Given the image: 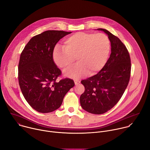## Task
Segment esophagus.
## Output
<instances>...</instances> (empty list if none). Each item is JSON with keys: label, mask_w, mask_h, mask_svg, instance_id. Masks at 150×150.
Instances as JSON below:
<instances>
[{"label": "esophagus", "mask_w": 150, "mask_h": 150, "mask_svg": "<svg viewBox=\"0 0 150 150\" xmlns=\"http://www.w3.org/2000/svg\"><path fill=\"white\" fill-rule=\"evenodd\" d=\"M74 82H75V85H77V84L80 83V81L78 80V79H74Z\"/></svg>", "instance_id": "1"}]
</instances>
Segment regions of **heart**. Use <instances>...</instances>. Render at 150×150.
I'll return each mask as SVG.
<instances>
[{
    "mask_svg": "<svg viewBox=\"0 0 150 150\" xmlns=\"http://www.w3.org/2000/svg\"><path fill=\"white\" fill-rule=\"evenodd\" d=\"M110 49L111 42L105 34L79 32L67 37L63 48H56L53 57L56 65L65 71L72 67L76 58L78 63L67 75L78 78L100 71L108 60Z\"/></svg>",
    "mask_w": 150,
    "mask_h": 150,
    "instance_id": "heart-1",
    "label": "heart"
}]
</instances>
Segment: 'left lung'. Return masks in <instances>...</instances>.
<instances>
[{"label":"left lung","instance_id":"obj_1","mask_svg":"<svg viewBox=\"0 0 150 150\" xmlns=\"http://www.w3.org/2000/svg\"><path fill=\"white\" fill-rule=\"evenodd\" d=\"M98 30L108 35L111 54L100 71L81 81L85 91L80 97L82 109L95 115L107 112L117 103L129 82L131 71V57L125 45L107 30Z\"/></svg>","mask_w":150,"mask_h":150}]
</instances>
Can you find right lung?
<instances>
[{"mask_svg": "<svg viewBox=\"0 0 150 150\" xmlns=\"http://www.w3.org/2000/svg\"><path fill=\"white\" fill-rule=\"evenodd\" d=\"M71 32L48 30L30 39L21 54L18 82L22 93L32 108L47 113L61 105L63 98L75 83L65 78L57 81L61 71L53 61L57 42Z\"/></svg>", "mask_w": 150, "mask_h": 150, "instance_id": "1", "label": "right lung"}]
</instances>
